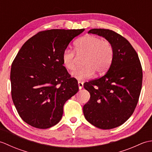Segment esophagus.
Returning a JSON list of instances; mask_svg holds the SVG:
<instances>
[{"mask_svg": "<svg viewBox=\"0 0 152 152\" xmlns=\"http://www.w3.org/2000/svg\"><path fill=\"white\" fill-rule=\"evenodd\" d=\"M83 87V83L81 82H78V88L79 89H82Z\"/></svg>", "mask_w": 152, "mask_h": 152, "instance_id": "obj_1", "label": "esophagus"}]
</instances>
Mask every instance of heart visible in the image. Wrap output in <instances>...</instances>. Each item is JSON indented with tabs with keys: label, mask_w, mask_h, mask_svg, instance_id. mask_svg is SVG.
Masks as SVG:
<instances>
[{
	"label": "heart",
	"mask_w": 152,
	"mask_h": 152,
	"mask_svg": "<svg viewBox=\"0 0 152 152\" xmlns=\"http://www.w3.org/2000/svg\"><path fill=\"white\" fill-rule=\"evenodd\" d=\"M75 50L78 55H85L83 66L73 72L74 78L78 80L89 79L96 74H102L107 70L112 62L114 49L108 40H102L95 35H86L75 43ZM64 66L69 71L76 69V56L74 51L65 50L62 55Z\"/></svg>",
	"instance_id": "heart-1"
}]
</instances>
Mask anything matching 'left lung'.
Listing matches in <instances>:
<instances>
[{
	"instance_id": "1",
	"label": "left lung",
	"mask_w": 152,
	"mask_h": 152,
	"mask_svg": "<svg viewBox=\"0 0 152 152\" xmlns=\"http://www.w3.org/2000/svg\"><path fill=\"white\" fill-rule=\"evenodd\" d=\"M88 33L110 42L114 57L104 76L83 84L90 93V99L83 107V114L96 127L111 129L133 114L141 91L142 69L136 51L120 34L104 28H93Z\"/></svg>"
}]
</instances>
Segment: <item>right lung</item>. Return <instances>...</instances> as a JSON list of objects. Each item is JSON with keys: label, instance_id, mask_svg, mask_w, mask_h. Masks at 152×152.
<instances>
[{"label": "right lung", "instance_id": "add662e5", "mask_svg": "<svg viewBox=\"0 0 152 152\" xmlns=\"http://www.w3.org/2000/svg\"><path fill=\"white\" fill-rule=\"evenodd\" d=\"M82 29H51L38 33L19 50L12 64V98L27 124L48 129L61 119L63 106L78 91L77 80L63 65L62 55Z\"/></svg>", "mask_w": 152, "mask_h": 152}]
</instances>
